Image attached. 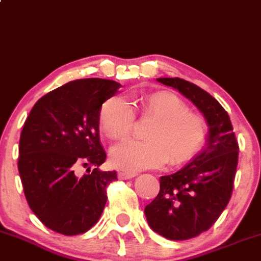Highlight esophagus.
I'll use <instances>...</instances> for the list:
<instances>
[{"label":"esophagus","instance_id":"34e87169","mask_svg":"<svg viewBox=\"0 0 261 261\" xmlns=\"http://www.w3.org/2000/svg\"><path fill=\"white\" fill-rule=\"evenodd\" d=\"M134 176H136V174H133V172H124V171L118 172L119 180H129V178H133Z\"/></svg>","mask_w":261,"mask_h":261}]
</instances>
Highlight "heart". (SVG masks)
Instances as JSON below:
<instances>
[{
    "mask_svg": "<svg viewBox=\"0 0 261 261\" xmlns=\"http://www.w3.org/2000/svg\"><path fill=\"white\" fill-rule=\"evenodd\" d=\"M142 116L155 122L146 130L145 140L128 139L111 150V164L123 171L137 172L190 162L201 151L207 139V123L190 112L186 103L171 92H154L140 99ZM136 123V112L122 96H113L102 105L99 127L107 137L122 139L129 136Z\"/></svg>",
    "mask_w": 261,
    "mask_h": 261,
    "instance_id": "obj_1",
    "label": "heart"
}]
</instances>
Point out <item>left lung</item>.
Wrapping results in <instances>:
<instances>
[{
	"label": "left lung",
	"instance_id": "left-lung-1",
	"mask_svg": "<svg viewBox=\"0 0 261 261\" xmlns=\"http://www.w3.org/2000/svg\"><path fill=\"white\" fill-rule=\"evenodd\" d=\"M156 81L191 99L206 117L207 144L184 169L160 177V191L144 212L154 232L170 241H186L208 230L233 192L239 145L227 111L208 92L180 77Z\"/></svg>",
	"mask_w": 261,
	"mask_h": 261
}]
</instances>
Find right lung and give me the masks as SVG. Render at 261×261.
<instances>
[{"mask_svg":"<svg viewBox=\"0 0 261 261\" xmlns=\"http://www.w3.org/2000/svg\"><path fill=\"white\" fill-rule=\"evenodd\" d=\"M121 86L105 79L70 81L38 99L25 119L18 158L23 191L34 215L54 232L83 234L103 212L117 172L98 170L106 160L99 111ZM80 166L88 172L83 177Z\"/></svg>","mask_w":261,"mask_h":261,"instance_id":"obj_1","label":"right lung"}]
</instances>
